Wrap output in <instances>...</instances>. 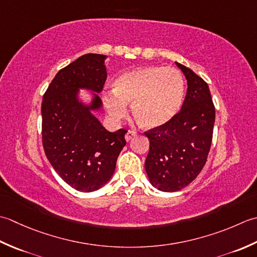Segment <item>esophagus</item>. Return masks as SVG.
Listing matches in <instances>:
<instances>
[{"label": "esophagus", "instance_id": "obj_1", "mask_svg": "<svg viewBox=\"0 0 257 257\" xmlns=\"http://www.w3.org/2000/svg\"><path fill=\"white\" fill-rule=\"evenodd\" d=\"M135 135H136L135 131H130V130H128L127 132H126V134H125V140H126L127 142H128V141L132 140Z\"/></svg>", "mask_w": 257, "mask_h": 257}]
</instances>
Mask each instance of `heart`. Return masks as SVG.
Wrapping results in <instances>:
<instances>
[{
    "label": "heart",
    "instance_id": "obj_1",
    "mask_svg": "<svg viewBox=\"0 0 257 257\" xmlns=\"http://www.w3.org/2000/svg\"><path fill=\"white\" fill-rule=\"evenodd\" d=\"M185 80L172 66H141L122 73L113 83V92L103 95L107 114L115 121L132 113L140 125L159 128L169 124L180 113L185 98Z\"/></svg>",
    "mask_w": 257,
    "mask_h": 257
}]
</instances>
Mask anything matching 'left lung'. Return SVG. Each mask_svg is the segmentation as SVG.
<instances>
[{"label":"left lung","instance_id":"left-lung-1","mask_svg":"<svg viewBox=\"0 0 257 257\" xmlns=\"http://www.w3.org/2000/svg\"><path fill=\"white\" fill-rule=\"evenodd\" d=\"M175 63L187 81L183 106L169 124L145 132L150 141L145 171L151 184L162 192L180 191L200 174L211 149L215 122L207 83Z\"/></svg>","mask_w":257,"mask_h":257}]
</instances>
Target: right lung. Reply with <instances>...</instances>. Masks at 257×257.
<instances>
[{
  "label": "right lung",
  "instance_id": "obj_1",
  "mask_svg": "<svg viewBox=\"0 0 257 257\" xmlns=\"http://www.w3.org/2000/svg\"><path fill=\"white\" fill-rule=\"evenodd\" d=\"M106 55L88 53L60 70L42 102V141L45 155L61 179L80 192H93L111 180L127 131L108 132L95 117L102 108ZM92 92L90 103L78 96Z\"/></svg>",
  "mask_w": 257,
  "mask_h": 257
}]
</instances>
